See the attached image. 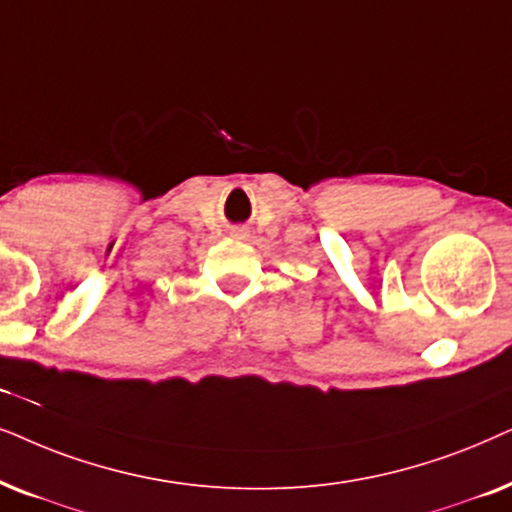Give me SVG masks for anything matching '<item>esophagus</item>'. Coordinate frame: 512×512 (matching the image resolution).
<instances>
[{
  "mask_svg": "<svg viewBox=\"0 0 512 512\" xmlns=\"http://www.w3.org/2000/svg\"><path fill=\"white\" fill-rule=\"evenodd\" d=\"M234 236H236V238H248L250 231L245 229V227H238V229H234Z\"/></svg>",
  "mask_w": 512,
  "mask_h": 512,
  "instance_id": "esophagus-1",
  "label": "esophagus"
}]
</instances>
